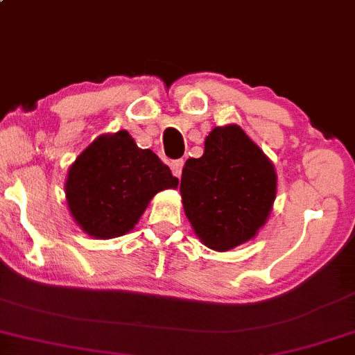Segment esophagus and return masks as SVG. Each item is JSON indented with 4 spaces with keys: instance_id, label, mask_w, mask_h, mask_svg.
<instances>
[{
    "instance_id": "esophagus-1",
    "label": "esophagus",
    "mask_w": 355,
    "mask_h": 355,
    "mask_svg": "<svg viewBox=\"0 0 355 355\" xmlns=\"http://www.w3.org/2000/svg\"><path fill=\"white\" fill-rule=\"evenodd\" d=\"M183 159H178V160H173L172 164H170V168H172V173L175 175V177L180 178L182 177V168H183Z\"/></svg>"
}]
</instances>
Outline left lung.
I'll list each match as a JSON object with an SVG mask.
<instances>
[{"label": "left lung", "mask_w": 355, "mask_h": 355, "mask_svg": "<svg viewBox=\"0 0 355 355\" xmlns=\"http://www.w3.org/2000/svg\"><path fill=\"white\" fill-rule=\"evenodd\" d=\"M276 180L271 160L240 126L212 130L205 154L187 160L180 182L185 214L201 242L227 252L252 240L271 212Z\"/></svg>", "instance_id": "8db88e82"}]
</instances>
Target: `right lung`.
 I'll return each mask as SVG.
<instances>
[{
	"label": "right lung",
	"instance_id": "1",
	"mask_svg": "<svg viewBox=\"0 0 355 355\" xmlns=\"http://www.w3.org/2000/svg\"><path fill=\"white\" fill-rule=\"evenodd\" d=\"M178 178L128 131L103 135L71 165L66 200L74 220L96 239H113L138 224L155 193L177 188Z\"/></svg>",
	"mask_w": 355,
	"mask_h": 355
}]
</instances>
